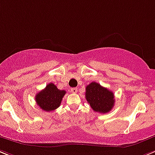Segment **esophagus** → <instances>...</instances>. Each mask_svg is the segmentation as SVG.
<instances>
[{"label":"esophagus","instance_id":"1","mask_svg":"<svg viewBox=\"0 0 155 155\" xmlns=\"http://www.w3.org/2000/svg\"><path fill=\"white\" fill-rule=\"evenodd\" d=\"M71 93L75 94L76 92H77V88H75V87L71 88Z\"/></svg>","mask_w":155,"mask_h":155}]
</instances>
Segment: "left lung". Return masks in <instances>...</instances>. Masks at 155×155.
Masks as SVG:
<instances>
[{"instance_id": "left-lung-1", "label": "left lung", "mask_w": 155, "mask_h": 155, "mask_svg": "<svg viewBox=\"0 0 155 155\" xmlns=\"http://www.w3.org/2000/svg\"><path fill=\"white\" fill-rule=\"evenodd\" d=\"M85 97L94 112L107 114L114 106V93L96 82H92L86 87Z\"/></svg>"}]
</instances>
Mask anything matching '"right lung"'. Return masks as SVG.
Instances as JSON below:
<instances>
[{"label":"right lung","mask_w":155,"mask_h":155,"mask_svg":"<svg viewBox=\"0 0 155 155\" xmlns=\"http://www.w3.org/2000/svg\"><path fill=\"white\" fill-rule=\"evenodd\" d=\"M65 94V91L59 90L57 86L50 83L36 94V103L44 111H53L59 107Z\"/></svg>","instance_id":"obj_1"}]
</instances>
